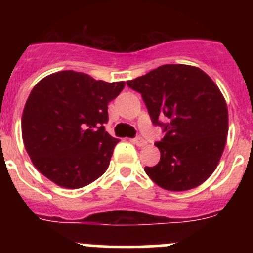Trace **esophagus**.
I'll list each match as a JSON object with an SVG mask.
<instances>
[{
	"mask_svg": "<svg viewBox=\"0 0 253 253\" xmlns=\"http://www.w3.org/2000/svg\"><path fill=\"white\" fill-rule=\"evenodd\" d=\"M132 143H133V144H136V145H138V147H144V145L147 144V142H145L143 138H141V137L133 138V139H132Z\"/></svg>",
	"mask_w": 253,
	"mask_h": 253,
	"instance_id": "1",
	"label": "esophagus"
}]
</instances>
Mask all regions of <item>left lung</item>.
I'll return each mask as SVG.
<instances>
[{
    "label": "left lung",
    "instance_id": "obj_1",
    "mask_svg": "<svg viewBox=\"0 0 253 253\" xmlns=\"http://www.w3.org/2000/svg\"><path fill=\"white\" fill-rule=\"evenodd\" d=\"M141 93L154 125L164 138L155 143L160 160L145 174L169 191L203 183L215 170L229 131L228 106L216 84L201 68L163 65L127 82Z\"/></svg>",
    "mask_w": 253,
    "mask_h": 253
}]
</instances>
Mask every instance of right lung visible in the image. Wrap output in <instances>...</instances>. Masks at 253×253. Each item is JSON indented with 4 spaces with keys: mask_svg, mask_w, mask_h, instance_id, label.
<instances>
[{
    "mask_svg": "<svg viewBox=\"0 0 253 253\" xmlns=\"http://www.w3.org/2000/svg\"><path fill=\"white\" fill-rule=\"evenodd\" d=\"M125 82L95 81L61 71L42 78L29 94L22 137L34 167L56 185L81 188L108 170L119 139L105 131L108 105Z\"/></svg>",
    "mask_w": 253,
    "mask_h": 253,
    "instance_id": "1",
    "label": "right lung"
}]
</instances>
